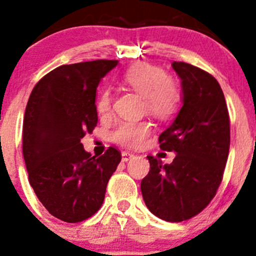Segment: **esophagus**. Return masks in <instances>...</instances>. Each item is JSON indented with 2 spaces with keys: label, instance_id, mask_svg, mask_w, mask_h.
<instances>
[{
  "label": "esophagus",
  "instance_id": "34e87169",
  "mask_svg": "<svg viewBox=\"0 0 256 256\" xmlns=\"http://www.w3.org/2000/svg\"><path fill=\"white\" fill-rule=\"evenodd\" d=\"M133 156H134V154L130 152V151H123V152H122V160H123V162H128V160L132 159Z\"/></svg>",
  "mask_w": 256,
  "mask_h": 256
}]
</instances>
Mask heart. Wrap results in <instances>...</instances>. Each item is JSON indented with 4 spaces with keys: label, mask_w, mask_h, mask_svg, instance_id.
Here are the masks:
<instances>
[{
    "label": "heart",
    "mask_w": 256,
    "mask_h": 256,
    "mask_svg": "<svg viewBox=\"0 0 256 256\" xmlns=\"http://www.w3.org/2000/svg\"><path fill=\"white\" fill-rule=\"evenodd\" d=\"M123 82L144 96V108L159 119H168L180 108L182 94L173 78L155 65L140 62L123 74ZM112 94L108 88H102L96 98L98 114L110 112ZM151 133L148 120H123L112 132V140L126 148H138Z\"/></svg>",
    "instance_id": "b5f03b06"
}]
</instances>
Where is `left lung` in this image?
<instances>
[{
    "mask_svg": "<svg viewBox=\"0 0 256 256\" xmlns=\"http://www.w3.org/2000/svg\"><path fill=\"white\" fill-rule=\"evenodd\" d=\"M182 79L183 106L160 134V148L177 154L172 164L148 155L150 172L141 182L144 204L166 222L198 216L216 196L230 152L227 104L212 74L182 61L172 64Z\"/></svg>",
    "mask_w": 256,
    "mask_h": 256,
    "instance_id": "left-lung-1",
    "label": "left lung"
}]
</instances>
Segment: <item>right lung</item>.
Returning <instances> with one entry per match:
<instances>
[{
    "instance_id": "add662e5",
    "label": "right lung",
    "mask_w": 256,
    "mask_h": 256,
    "mask_svg": "<svg viewBox=\"0 0 256 256\" xmlns=\"http://www.w3.org/2000/svg\"><path fill=\"white\" fill-rule=\"evenodd\" d=\"M118 60L61 65L40 78L26 104L22 156L30 186L55 218L78 223L100 209L122 160L108 148L96 158L80 140L97 126L96 88Z\"/></svg>"
}]
</instances>
